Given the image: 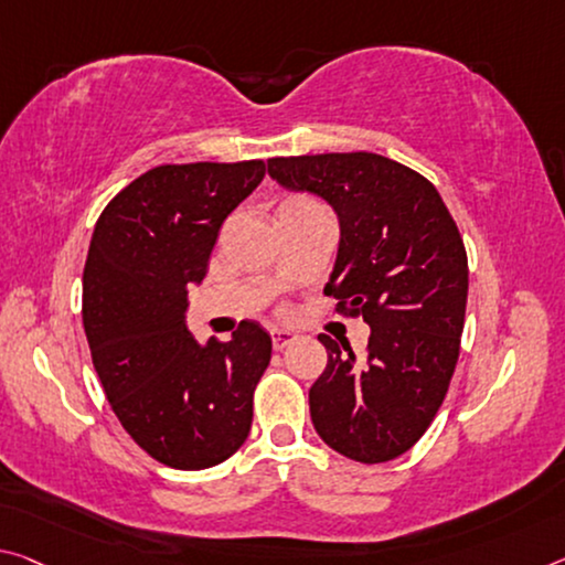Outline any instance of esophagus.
I'll use <instances>...</instances> for the list:
<instances>
[{"label":"esophagus","mask_w":565,"mask_h":565,"mask_svg":"<svg viewBox=\"0 0 565 565\" xmlns=\"http://www.w3.org/2000/svg\"><path fill=\"white\" fill-rule=\"evenodd\" d=\"M297 334H294L291 329H271V342H274V349H286L291 347L294 342H297Z\"/></svg>","instance_id":"obj_1"}]
</instances>
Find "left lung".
I'll return each instance as SVG.
<instances>
[{"instance_id":"left-lung-1","label":"left lung","mask_w":565,"mask_h":565,"mask_svg":"<svg viewBox=\"0 0 565 565\" xmlns=\"http://www.w3.org/2000/svg\"><path fill=\"white\" fill-rule=\"evenodd\" d=\"M268 175L337 211L324 294L372 327L364 356L319 334L329 360L309 390L311 423L349 460H395L425 435L458 364L468 303L458 223L425 175L377 153L271 158Z\"/></svg>"}]
</instances>
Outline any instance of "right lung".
<instances>
[{
    "mask_svg": "<svg viewBox=\"0 0 565 565\" xmlns=\"http://www.w3.org/2000/svg\"><path fill=\"white\" fill-rule=\"evenodd\" d=\"M264 173V160L158 166L95 223L83 274L89 354L125 433L168 468H213L248 437L271 337L241 321L231 342L201 347L185 309L223 221Z\"/></svg>",
    "mask_w": 565,
    "mask_h": 565,
    "instance_id": "1",
    "label": "right lung"
}]
</instances>
